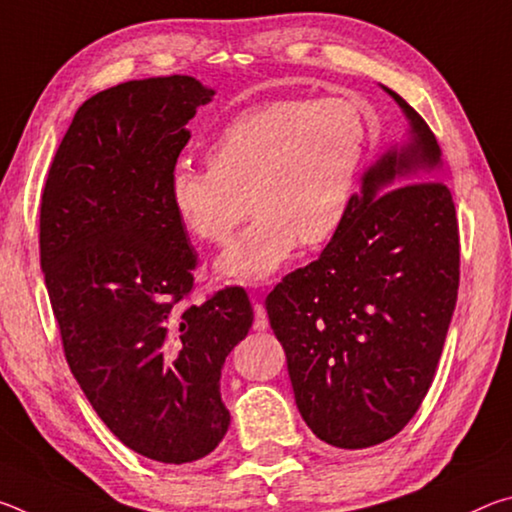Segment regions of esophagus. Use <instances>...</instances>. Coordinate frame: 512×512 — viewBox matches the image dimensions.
<instances>
[{
    "label": "esophagus",
    "mask_w": 512,
    "mask_h": 512,
    "mask_svg": "<svg viewBox=\"0 0 512 512\" xmlns=\"http://www.w3.org/2000/svg\"><path fill=\"white\" fill-rule=\"evenodd\" d=\"M253 311H255V323H253V327L257 329V332H264V329L268 327V314H266V307L262 305V302H255V305H253Z\"/></svg>",
    "instance_id": "obj_1"
}]
</instances>
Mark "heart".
I'll return each mask as SVG.
<instances>
[{"instance_id":"b5f03b06","label":"heart","mask_w":512,"mask_h":512,"mask_svg":"<svg viewBox=\"0 0 512 512\" xmlns=\"http://www.w3.org/2000/svg\"><path fill=\"white\" fill-rule=\"evenodd\" d=\"M372 142V121L348 97H287L239 112L207 146V167L180 162L169 201L198 241L223 246L250 212L255 221L221 255L219 273L262 280L298 241H332L348 221Z\"/></svg>"}]
</instances>
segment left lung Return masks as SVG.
Returning <instances> with one entry per match:
<instances>
[{
	"instance_id": "1",
	"label": "left lung",
	"mask_w": 512,
	"mask_h": 512,
	"mask_svg": "<svg viewBox=\"0 0 512 512\" xmlns=\"http://www.w3.org/2000/svg\"><path fill=\"white\" fill-rule=\"evenodd\" d=\"M386 92L409 117L411 142L368 169L339 235L266 298L302 420L339 449L384 443L418 413L461 280L440 146L427 121Z\"/></svg>"
}]
</instances>
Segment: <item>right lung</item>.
<instances>
[{"label": "right lung", "instance_id": "1", "mask_svg": "<svg viewBox=\"0 0 512 512\" xmlns=\"http://www.w3.org/2000/svg\"><path fill=\"white\" fill-rule=\"evenodd\" d=\"M212 94L180 74L94 94L40 201V266L69 370L121 443L176 465L228 431L221 366L253 325L244 287L194 305L198 255L169 201L185 124Z\"/></svg>", "mask_w": 512, "mask_h": 512}]
</instances>
